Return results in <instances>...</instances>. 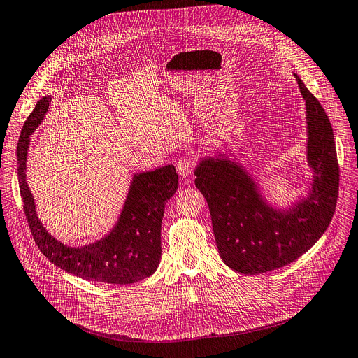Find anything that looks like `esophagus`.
Listing matches in <instances>:
<instances>
[{
  "label": "esophagus",
  "mask_w": 358,
  "mask_h": 358,
  "mask_svg": "<svg viewBox=\"0 0 358 358\" xmlns=\"http://www.w3.org/2000/svg\"><path fill=\"white\" fill-rule=\"evenodd\" d=\"M176 169H178V173L182 178H187L195 171V162H194V159H190V157H182L176 163Z\"/></svg>",
  "instance_id": "1"
}]
</instances>
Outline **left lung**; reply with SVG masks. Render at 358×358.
<instances>
[{
	"instance_id": "obj_1",
	"label": "left lung",
	"mask_w": 358,
	"mask_h": 358,
	"mask_svg": "<svg viewBox=\"0 0 358 358\" xmlns=\"http://www.w3.org/2000/svg\"><path fill=\"white\" fill-rule=\"evenodd\" d=\"M295 77L306 100L307 159L314 172L308 198L281 212L264 202L251 176L229 159H203L195 171L219 255L241 273H262L294 262L321 238L336 212L340 168L333 127L320 101Z\"/></svg>"
}]
</instances>
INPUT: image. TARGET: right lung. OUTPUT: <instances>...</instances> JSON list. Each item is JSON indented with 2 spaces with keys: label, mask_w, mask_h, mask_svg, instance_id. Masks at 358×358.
Returning <instances> with one entry per match:
<instances>
[{
  "label": "right lung",
  "mask_w": 358,
  "mask_h": 358,
  "mask_svg": "<svg viewBox=\"0 0 358 358\" xmlns=\"http://www.w3.org/2000/svg\"><path fill=\"white\" fill-rule=\"evenodd\" d=\"M50 101L51 97L45 96L37 103L22 126L17 146L20 194L25 217L38 250L54 265L87 281L126 285L150 277L162 255L160 229L164 205L175 195L179 185L175 166L168 164L152 172L134 175L113 231L83 248H70L44 229L25 182L30 136L44 119Z\"/></svg>",
  "instance_id": "right-lung-1"
}]
</instances>
